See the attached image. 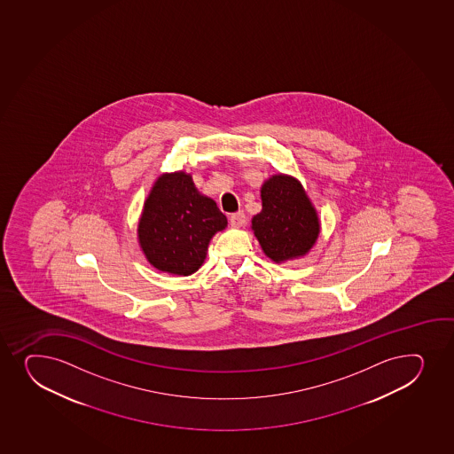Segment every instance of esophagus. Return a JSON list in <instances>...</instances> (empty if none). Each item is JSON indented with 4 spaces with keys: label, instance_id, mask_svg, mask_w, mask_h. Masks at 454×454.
Segmentation results:
<instances>
[{
    "label": "esophagus",
    "instance_id": "1",
    "mask_svg": "<svg viewBox=\"0 0 454 454\" xmlns=\"http://www.w3.org/2000/svg\"><path fill=\"white\" fill-rule=\"evenodd\" d=\"M230 224L232 228H241V226H244L246 224V215H244L243 211L231 215Z\"/></svg>",
    "mask_w": 454,
    "mask_h": 454
}]
</instances>
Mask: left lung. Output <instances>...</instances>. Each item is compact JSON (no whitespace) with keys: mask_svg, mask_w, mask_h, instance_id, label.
<instances>
[{"mask_svg":"<svg viewBox=\"0 0 454 454\" xmlns=\"http://www.w3.org/2000/svg\"><path fill=\"white\" fill-rule=\"evenodd\" d=\"M262 210L252 230L263 254L274 262L309 254L319 235V219L301 183L293 176H270L261 187Z\"/></svg>","mask_w":454,"mask_h":454,"instance_id":"1","label":"left lung"}]
</instances>
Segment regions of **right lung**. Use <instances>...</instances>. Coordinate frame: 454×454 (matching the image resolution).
I'll return each instance as SVG.
<instances>
[{
  "mask_svg": "<svg viewBox=\"0 0 454 454\" xmlns=\"http://www.w3.org/2000/svg\"><path fill=\"white\" fill-rule=\"evenodd\" d=\"M226 215L200 195L191 174H163L153 185L137 224V239L153 267L191 276L200 270L213 235L224 230Z\"/></svg>",
  "mask_w": 454,
  "mask_h": 454,
  "instance_id": "right-lung-1",
  "label": "right lung"
}]
</instances>
